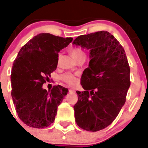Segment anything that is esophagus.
Segmentation results:
<instances>
[{"label":"esophagus","mask_w":148,"mask_h":148,"mask_svg":"<svg viewBox=\"0 0 148 148\" xmlns=\"http://www.w3.org/2000/svg\"><path fill=\"white\" fill-rule=\"evenodd\" d=\"M69 92H75V90H74V89H69Z\"/></svg>","instance_id":"34e87169"}]
</instances>
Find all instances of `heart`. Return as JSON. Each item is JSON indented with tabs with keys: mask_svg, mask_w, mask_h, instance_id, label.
I'll list each match as a JSON object with an SVG mask.
<instances>
[{
	"mask_svg": "<svg viewBox=\"0 0 148 148\" xmlns=\"http://www.w3.org/2000/svg\"><path fill=\"white\" fill-rule=\"evenodd\" d=\"M70 52L73 56V57H74L76 60L82 57H86V53H85L84 51L81 49H71ZM59 57H60V56H59ZM61 79H62V81H63V82L66 83V84L69 85H71V86L75 85L76 84V82H77V79H76V76L74 75V74H72V73L69 72L62 74V76H61Z\"/></svg>",
	"mask_w": 148,
	"mask_h": 148,
	"instance_id": "b5f03b06",
	"label": "heart"
}]
</instances>
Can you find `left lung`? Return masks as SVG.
<instances>
[{
    "label": "left lung",
    "mask_w": 148,
    "mask_h": 148,
    "mask_svg": "<svg viewBox=\"0 0 148 148\" xmlns=\"http://www.w3.org/2000/svg\"><path fill=\"white\" fill-rule=\"evenodd\" d=\"M73 45L90 49L89 66L84 69L74 106L76 124L97 132L113 123L126 101L130 67L123 46L107 31L80 35Z\"/></svg>",
    "instance_id": "obj_1"
}]
</instances>
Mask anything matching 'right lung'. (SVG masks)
I'll list each match as a JSON object with an SVG mask.
<instances>
[{"label":"right lung","mask_w":148,"mask_h":148,"mask_svg":"<svg viewBox=\"0 0 148 148\" xmlns=\"http://www.w3.org/2000/svg\"><path fill=\"white\" fill-rule=\"evenodd\" d=\"M72 40L40 33L22 47L13 62L12 97L18 118L28 126L42 129L54 122L68 89L60 85L50 91L42 87L56 69L58 52Z\"/></svg>","instance_id":"right-lung-1"}]
</instances>
